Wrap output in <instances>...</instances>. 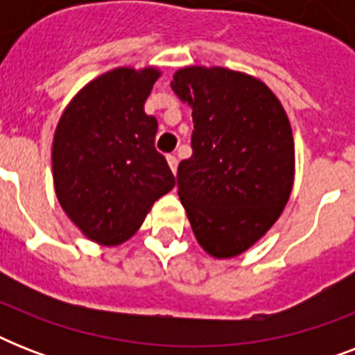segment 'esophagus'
Listing matches in <instances>:
<instances>
[{
  "mask_svg": "<svg viewBox=\"0 0 355 355\" xmlns=\"http://www.w3.org/2000/svg\"><path fill=\"white\" fill-rule=\"evenodd\" d=\"M167 164H169V167H171V171H173V173H177V167H178L177 156H175V155H169V156H167Z\"/></svg>",
  "mask_w": 355,
  "mask_h": 355,
  "instance_id": "1",
  "label": "esophagus"
}]
</instances>
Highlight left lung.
<instances>
[{"label": "left lung", "mask_w": 355, "mask_h": 355, "mask_svg": "<svg viewBox=\"0 0 355 355\" xmlns=\"http://www.w3.org/2000/svg\"><path fill=\"white\" fill-rule=\"evenodd\" d=\"M171 90L193 118V155L177 173L180 202L202 250L236 258L269 232L289 200L291 123L263 80L236 69L186 66Z\"/></svg>", "instance_id": "8db88e82"}]
</instances>
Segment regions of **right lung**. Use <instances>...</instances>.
Wrapping results in <instances>:
<instances>
[{
	"label": "right lung",
	"instance_id": "1",
	"mask_svg": "<svg viewBox=\"0 0 355 355\" xmlns=\"http://www.w3.org/2000/svg\"><path fill=\"white\" fill-rule=\"evenodd\" d=\"M162 71L121 66L83 86L53 136V186L69 221L116 247L138 232L175 177L155 149L158 123L144 105Z\"/></svg>",
	"mask_w": 355,
	"mask_h": 355
}]
</instances>
